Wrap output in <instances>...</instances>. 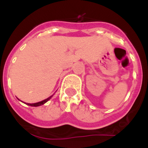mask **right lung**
<instances>
[{
	"label": "right lung",
	"mask_w": 148,
	"mask_h": 148,
	"mask_svg": "<svg viewBox=\"0 0 148 148\" xmlns=\"http://www.w3.org/2000/svg\"><path fill=\"white\" fill-rule=\"evenodd\" d=\"M53 95H51V96H50L49 97H47V99H45V100H43V101H40V102H37V103H26L27 105L31 106V107H38V106H41V105H43V104H45L46 102H47V101H49L50 99L53 97ZM17 99H18V98H17ZM18 100H19V99H18ZM19 101H20V100H19Z\"/></svg>",
	"instance_id": "add662e5"
}]
</instances>
